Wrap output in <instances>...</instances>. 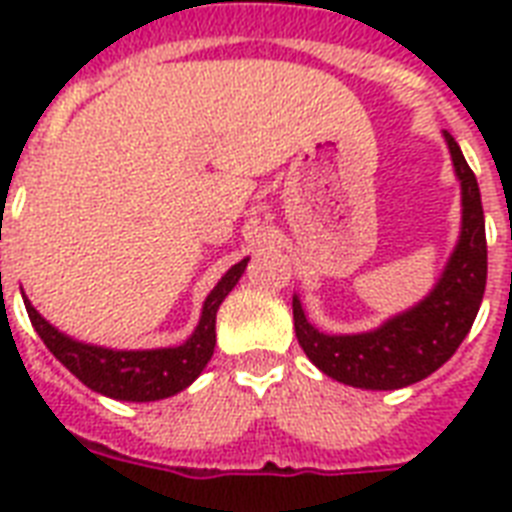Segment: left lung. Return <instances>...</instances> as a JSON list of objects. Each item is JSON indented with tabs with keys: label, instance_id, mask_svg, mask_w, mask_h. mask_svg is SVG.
Here are the masks:
<instances>
[{
	"label": "left lung",
	"instance_id": "8db88e82",
	"mask_svg": "<svg viewBox=\"0 0 512 512\" xmlns=\"http://www.w3.org/2000/svg\"><path fill=\"white\" fill-rule=\"evenodd\" d=\"M462 188V231L441 279L425 300L361 335H324L292 297L300 348L321 372L364 390H398L446 364L476 321L486 289V228L481 191L457 140L444 132Z\"/></svg>",
	"mask_w": 512,
	"mask_h": 512
}]
</instances>
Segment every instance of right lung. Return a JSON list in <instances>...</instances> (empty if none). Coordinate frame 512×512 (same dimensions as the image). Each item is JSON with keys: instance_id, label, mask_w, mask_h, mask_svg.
<instances>
[{"instance_id": "1", "label": "right lung", "mask_w": 512, "mask_h": 512, "mask_svg": "<svg viewBox=\"0 0 512 512\" xmlns=\"http://www.w3.org/2000/svg\"><path fill=\"white\" fill-rule=\"evenodd\" d=\"M247 263L249 257H244L217 281V287L204 300L199 327L177 348L111 350L87 345V342L71 340L52 327L50 321L42 319L28 297H23V303H26L28 319L34 324L36 335L42 337L52 356L87 388L116 401H159V398H170L185 390L204 372V366L215 353L217 308L236 287Z\"/></svg>"}]
</instances>
